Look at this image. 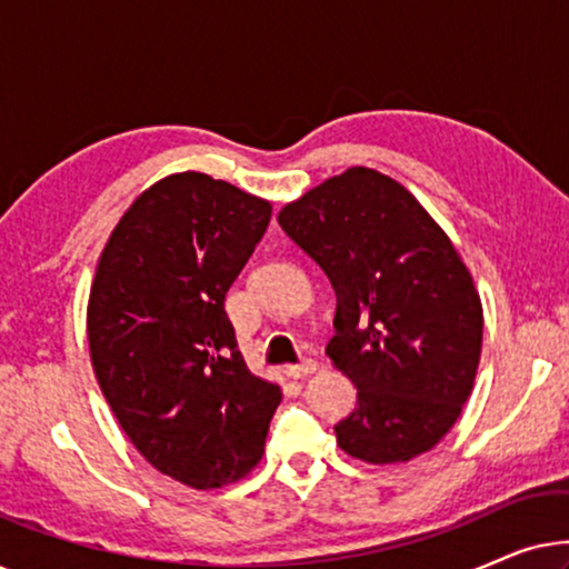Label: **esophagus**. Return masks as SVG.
<instances>
[{"label":"esophagus","mask_w":569,"mask_h":569,"mask_svg":"<svg viewBox=\"0 0 569 569\" xmlns=\"http://www.w3.org/2000/svg\"><path fill=\"white\" fill-rule=\"evenodd\" d=\"M318 370V362L316 360H302V362H298V365H287V376L290 378H295V380H302V378H308V376H313V372Z\"/></svg>","instance_id":"esophagus-1"}]
</instances>
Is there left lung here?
<instances>
[{
    "label": "left lung",
    "mask_w": 569,
    "mask_h": 569,
    "mask_svg": "<svg viewBox=\"0 0 569 569\" xmlns=\"http://www.w3.org/2000/svg\"><path fill=\"white\" fill-rule=\"evenodd\" d=\"M277 220L337 292L326 355L357 388V409L333 427L339 448L378 466L432 450L473 391L485 331L446 230L399 181L362 166L326 178Z\"/></svg>",
    "instance_id": "obj_1"
}]
</instances>
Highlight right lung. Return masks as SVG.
<instances>
[{
  "label": "right lung",
  "instance_id": "1",
  "mask_svg": "<svg viewBox=\"0 0 569 569\" xmlns=\"http://www.w3.org/2000/svg\"><path fill=\"white\" fill-rule=\"evenodd\" d=\"M271 217L267 199L186 170L131 201L98 259L88 341L121 430L193 489L243 479L282 388L248 370L224 295Z\"/></svg>",
  "mask_w": 569,
  "mask_h": 569
}]
</instances>
